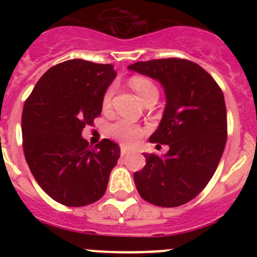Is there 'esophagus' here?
Wrapping results in <instances>:
<instances>
[{"label": "esophagus", "mask_w": 257, "mask_h": 257, "mask_svg": "<svg viewBox=\"0 0 257 257\" xmlns=\"http://www.w3.org/2000/svg\"><path fill=\"white\" fill-rule=\"evenodd\" d=\"M131 152L130 148H127V147H121V156H126Z\"/></svg>", "instance_id": "obj_1"}]
</instances>
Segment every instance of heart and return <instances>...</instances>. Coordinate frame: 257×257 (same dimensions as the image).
<instances>
[{"mask_svg":"<svg viewBox=\"0 0 257 257\" xmlns=\"http://www.w3.org/2000/svg\"><path fill=\"white\" fill-rule=\"evenodd\" d=\"M130 86L138 92L142 100L147 101L148 99L153 96H158V90H157L156 85H154L152 81H149L148 78H144V77H133L130 79ZM113 91H114V87H109L105 91L103 96V106L106 108L110 104L112 100ZM109 135L114 138V139L119 140L123 144H134V143L138 142L140 136L143 134V128L139 124L133 123L130 121H126V119H122V121H118L115 123L110 124L108 127Z\"/></svg>","mask_w":257,"mask_h":257,"instance_id":"heart-1","label":"heart"}]
</instances>
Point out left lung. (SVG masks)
Masks as SVG:
<instances>
[{
  "label": "left lung",
  "instance_id": "left-lung-1",
  "mask_svg": "<svg viewBox=\"0 0 257 257\" xmlns=\"http://www.w3.org/2000/svg\"><path fill=\"white\" fill-rule=\"evenodd\" d=\"M128 69L162 85L166 106L151 143L169 145L162 157L144 154L147 163L134 174L140 197L160 207L192 201L213 176L225 148L226 108L215 79L185 59L138 61Z\"/></svg>",
  "mask_w": 257,
  "mask_h": 257
}]
</instances>
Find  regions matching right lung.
<instances>
[{
	"instance_id": "right-lung-1",
	"label": "right lung",
	"mask_w": 257,
	"mask_h": 257,
	"mask_svg": "<svg viewBox=\"0 0 257 257\" xmlns=\"http://www.w3.org/2000/svg\"><path fill=\"white\" fill-rule=\"evenodd\" d=\"M115 76L112 64L63 61L41 77L24 104L26 161L38 185L61 205H91L105 193L121 149L109 139L94 148L81 134L100 115L103 96Z\"/></svg>"
}]
</instances>
